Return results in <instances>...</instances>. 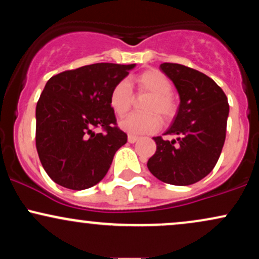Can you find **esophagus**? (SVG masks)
<instances>
[{"instance_id":"obj_1","label":"esophagus","mask_w":259,"mask_h":259,"mask_svg":"<svg viewBox=\"0 0 259 259\" xmlns=\"http://www.w3.org/2000/svg\"><path fill=\"white\" fill-rule=\"evenodd\" d=\"M127 141H129L130 144H134V142H136V141H138V136L129 135V136H127Z\"/></svg>"}]
</instances>
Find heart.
<instances>
[{
	"label": "heart",
	"mask_w": 259,
	"mask_h": 259,
	"mask_svg": "<svg viewBox=\"0 0 259 259\" xmlns=\"http://www.w3.org/2000/svg\"><path fill=\"white\" fill-rule=\"evenodd\" d=\"M138 91L147 92L150 97L145 101L146 113H133L120 121V127L130 135H142L156 132L160 126L158 114L170 119L177 112V103L171 96L173 84L165 74L157 69H148L133 79ZM133 91L125 80H120L112 88L109 106L117 117H124L133 105Z\"/></svg>",
	"instance_id": "b5f03b06"
}]
</instances>
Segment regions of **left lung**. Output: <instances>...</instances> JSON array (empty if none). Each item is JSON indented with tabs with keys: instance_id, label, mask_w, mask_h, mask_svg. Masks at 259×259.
<instances>
[{
	"instance_id": "8db88e82",
	"label": "left lung",
	"mask_w": 259,
	"mask_h": 259,
	"mask_svg": "<svg viewBox=\"0 0 259 259\" xmlns=\"http://www.w3.org/2000/svg\"><path fill=\"white\" fill-rule=\"evenodd\" d=\"M174 82L180 106L173 125L153 138L156 152L147 167L157 179L171 185H191L207 177L218 162L227 136L229 103L224 91L206 74L178 63L160 64Z\"/></svg>"
}]
</instances>
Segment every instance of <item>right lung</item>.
Masks as SVG:
<instances>
[{
    "instance_id": "right-lung-1",
    "label": "right lung",
    "mask_w": 259,
    "mask_h": 259,
    "mask_svg": "<svg viewBox=\"0 0 259 259\" xmlns=\"http://www.w3.org/2000/svg\"><path fill=\"white\" fill-rule=\"evenodd\" d=\"M135 64L95 63L53 75L36 105V150L58 185L85 190L105 178L127 135L117 125L109 94ZM100 127L103 132L95 133Z\"/></svg>"
}]
</instances>
